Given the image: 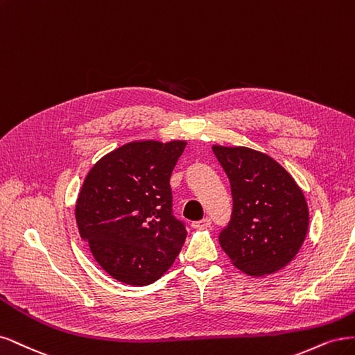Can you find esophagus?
Instances as JSON below:
<instances>
[{"mask_svg": "<svg viewBox=\"0 0 355 355\" xmlns=\"http://www.w3.org/2000/svg\"><path fill=\"white\" fill-rule=\"evenodd\" d=\"M212 224V220L209 218V216H205L203 220H200V221H193L191 223V225L194 227V228H202V227H209Z\"/></svg>", "mask_w": 355, "mask_h": 355, "instance_id": "34e87169", "label": "esophagus"}]
</instances>
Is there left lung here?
I'll return each instance as SVG.
<instances>
[{
	"label": "left lung",
	"mask_w": 355,
	"mask_h": 355,
	"mask_svg": "<svg viewBox=\"0 0 355 355\" xmlns=\"http://www.w3.org/2000/svg\"><path fill=\"white\" fill-rule=\"evenodd\" d=\"M230 181L233 212L220 245L233 264L250 276L288 266L308 228L301 189L276 161L248 147L214 146Z\"/></svg>",
	"instance_id": "8db88e82"
}]
</instances>
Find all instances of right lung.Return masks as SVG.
Segmentation results:
<instances>
[{
    "label": "right lung",
    "mask_w": 355,
    "mask_h": 355,
    "mask_svg": "<svg viewBox=\"0 0 355 355\" xmlns=\"http://www.w3.org/2000/svg\"><path fill=\"white\" fill-rule=\"evenodd\" d=\"M184 147V141L130 143L88 173L76 223L91 254L113 279L150 284L180 254L187 230L174 215L169 178Z\"/></svg>",
    "instance_id": "obj_1"
}]
</instances>
